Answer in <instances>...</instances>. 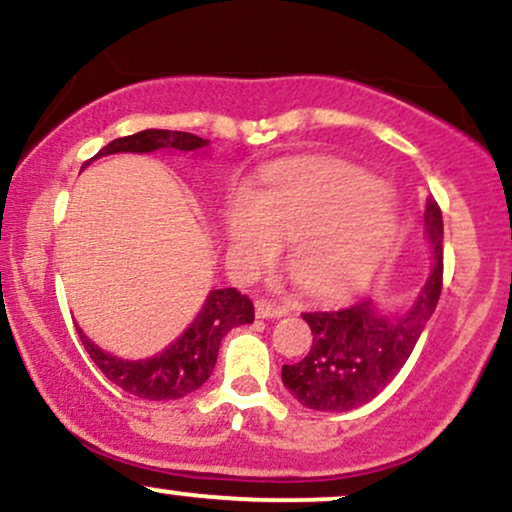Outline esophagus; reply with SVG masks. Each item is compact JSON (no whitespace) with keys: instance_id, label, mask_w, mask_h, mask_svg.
Masks as SVG:
<instances>
[{"instance_id":"esophagus-1","label":"esophagus","mask_w":512,"mask_h":512,"mask_svg":"<svg viewBox=\"0 0 512 512\" xmlns=\"http://www.w3.org/2000/svg\"><path fill=\"white\" fill-rule=\"evenodd\" d=\"M255 313L257 317H262V320H267V317H284L289 315V308L281 303H269V301H257L255 303Z\"/></svg>"}]
</instances>
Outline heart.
Returning <instances> with one entry per match:
<instances>
[{
  "mask_svg": "<svg viewBox=\"0 0 512 512\" xmlns=\"http://www.w3.org/2000/svg\"><path fill=\"white\" fill-rule=\"evenodd\" d=\"M228 255L240 272L267 264L286 238L298 284L342 298L380 267L397 231L387 190L339 158L279 163L223 211Z\"/></svg>",
  "mask_w": 512,
  "mask_h": 512,
  "instance_id": "1",
  "label": "heart"
}]
</instances>
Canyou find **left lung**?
I'll use <instances>...</instances> for the list:
<instances>
[{
    "label": "left lung",
    "mask_w": 512,
    "mask_h": 512,
    "mask_svg": "<svg viewBox=\"0 0 512 512\" xmlns=\"http://www.w3.org/2000/svg\"><path fill=\"white\" fill-rule=\"evenodd\" d=\"M424 221L436 250V267L409 313L383 317L370 301H363L301 315L313 332V346L303 361L281 368V380L305 407L317 411L361 407L378 397L407 363L443 289V211L433 197L426 199Z\"/></svg>",
    "instance_id": "obj_1"
}]
</instances>
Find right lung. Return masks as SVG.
I'll list each match as a JSON object with an SVG mask.
<instances>
[{
  "label": "right lung",
  "instance_id": "1",
  "mask_svg": "<svg viewBox=\"0 0 512 512\" xmlns=\"http://www.w3.org/2000/svg\"><path fill=\"white\" fill-rule=\"evenodd\" d=\"M207 146V139L197 137L190 132H170V129H144V132L120 137L108 146H103L96 156L120 154V151H132V154H146L156 149H178L195 151ZM255 320V305L248 296L236 289H214L209 293L207 303L199 310L185 334L168 346L163 354L146 361H122L113 354H105L96 344L88 342L86 334L76 327L81 344L91 356V361L101 368V373L110 383L142 399H180L209 380L211 370L216 366L221 339L226 337L233 327L250 325Z\"/></svg>",
  "mask_w": 512,
  "mask_h": 512
}]
</instances>
